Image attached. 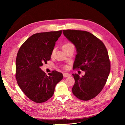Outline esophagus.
Instances as JSON below:
<instances>
[{
	"label": "esophagus",
	"mask_w": 125,
	"mask_h": 125,
	"mask_svg": "<svg viewBox=\"0 0 125 125\" xmlns=\"http://www.w3.org/2000/svg\"><path fill=\"white\" fill-rule=\"evenodd\" d=\"M71 75L68 73H63V76L64 77H69Z\"/></svg>",
	"instance_id": "1"
}]
</instances>
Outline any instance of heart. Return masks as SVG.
Returning a JSON list of instances; mask_svg holds the SVG:
<instances>
[{"label":"heart","instance_id":"b5f03b06","mask_svg":"<svg viewBox=\"0 0 125 125\" xmlns=\"http://www.w3.org/2000/svg\"><path fill=\"white\" fill-rule=\"evenodd\" d=\"M71 47H74V45H73V44H72L71 43H70V42H67V43H65L62 47V49L63 50H64V51H65L66 50H67V49L71 48ZM55 49H53V50H52V52H51V56H53L55 53ZM65 68H67V66H66L65 67Z\"/></svg>","mask_w":125,"mask_h":125}]
</instances>
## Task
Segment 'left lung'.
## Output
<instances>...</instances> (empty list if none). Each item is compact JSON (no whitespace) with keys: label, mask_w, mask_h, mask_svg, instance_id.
Returning a JSON list of instances; mask_svg holds the SVG:
<instances>
[{"label":"left lung","mask_w":125,"mask_h":125,"mask_svg":"<svg viewBox=\"0 0 125 125\" xmlns=\"http://www.w3.org/2000/svg\"><path fill=\"white\" fill-rule=\"evenodd\" d=\"M63 33L76 49L73 69L85 71L82 77L73 74V93L80 100H91L101 92L108 78L110 62L107 50L101 40L89 32L68 29Z\"/></svg>","instance_id":"8db88e82"}]
</instances>
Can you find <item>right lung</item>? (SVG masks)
I'll return each instance as SVG.
<instances>
[{
    "label": "right lung",
    "mask_w": 125,
    "mask_h": 125,
    "mask_svg": "<svg viewBox=\"0 0 125 125\" xmlns=\"http://www.w3.org/2000/svg\"><path fill=\"white\" fill-rule=\"evenodd\" d=\"M62 30L41 32L31 36L20 48L16 61V78L19 87L29 99L42 103L54 93L62 73L54 70L48 76L41 66L51 59V52Z\"/></svg>",
    "instance_id": "add662e5"
}]
</instances>
